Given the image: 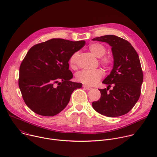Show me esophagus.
<instances>
[{"mask_svg":"<svg viewBox=\"0 0 157 157\" xmlns=\"http://www.w3.org/2000/svg\"><path fill=\"white\" fill-rule=\"evenodd\" d=\"M83 87L85 88L86 89H87V90H90V89H92L91 87L90 86H86V85H83Z\"/></svg>","mask_w":157,"mask_h":157,"instance_id":"esophagus-1","label":"esophagus"}]
</instances>
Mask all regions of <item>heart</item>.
<instances>
[{
  "instance_id": "obj_1",
  "label": "heart",
  "mask_w": 157,
  "mask_h": 157,
  "mask_svg": "<svg viewBox=\"0 0 157 157\" xmlns=\"http://www.w3.org/2000/svg\"><path fill=\"white\" fill-rule=\"evenodd\" d=\"M88 49L94 56L100 58V61L102 65L109 67L111 64V59L109 56H103L105 52V47L100 43H92L89 46ZM79 56V52H75L70 56L69 59L70 66L71 68H75L76 66L77 59ZM103 73L102 70L98 69L91 71H82L76 75V80L86 86H92L97 84L102 78Z\"/></svg>"
}]
</instances>
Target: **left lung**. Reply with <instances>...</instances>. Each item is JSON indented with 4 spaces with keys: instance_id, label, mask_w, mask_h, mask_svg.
<instances>
[{
    "instance_id": "left-lung-1",
    "label": "left lung",
    "mask_w": 157,
    "mask_h": 157,
    "mask_svg": "<svg viewBox=\"0 0 157 157\" xmlns=\"http://www.w3.org/2000/svg\"><path fill=\"white\" fill-rule=\"evenodd\" d=\"M93 40L105 42L112 47L114 65L102 81L108 85L107 89H99L101 96L92 106L107 117L123 116L133 107L140 96L144 76L139 55L128 41L116 35H104ZM110 85L113 88L107 92Z\"/></svg>"
}]
</instances>
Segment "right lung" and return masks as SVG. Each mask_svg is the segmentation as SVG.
<instances>
[{
    "mask_svg": "<svg viewBox=\"0 0 157 157\" xmlns=\"http://www.w3.org/2000/svg\"><path fill=\"white\" fill-rule=\"evenodd\" d=\"M85 44L84 40L53 38L29 50L20 66L18 86L25 104L35 113L58 114L68 105L72 93L82 87L70 81L73 76L68 62Z\"/></svg>",
    "mask_w": 157,
    "mask_h": 157,
    "instance_id": "1",
    "label": "right lung"
}]
</instances>
